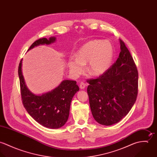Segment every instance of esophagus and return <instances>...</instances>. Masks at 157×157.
<instances>
[{"label": "esophagus", "instance_id": "obj_1", "mask_svg": "<svg viewBox=\"0 0 157 157\" xmlns=\"http://www.w3.org/2000/svg\"><path fill=\"white\" fill-rule=\"evenodd\" d=\"M85 83H83V82H81L80 83V88L81 89V90H83V89H85Z\"/></svg>", "mask_w": 157, "mask_h": 157}]
</instances>
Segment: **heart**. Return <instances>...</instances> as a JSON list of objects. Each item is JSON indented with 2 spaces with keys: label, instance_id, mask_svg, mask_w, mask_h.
<instances>
[{
  "label": "heart",
  "instance_id": "b5f03b06",
  "mask_svg": "<svg viewBox=\"0 0 157 157\" xmlns=\"http://www.w3.org/2000/svg\"><path fill=\"white\" fill-rule=\"evenodd\" d=\"M76 58H71L68 67L75 75L81 74L85 70L84 65L88 64V70L92 75H100L111 67L113 49L108 41L93 40L83 45L77 52Z\"/></svg>",
  "mask_w": 157,
  "mask_h": 157
}]
</instances>
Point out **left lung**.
I'll return each mask as SVG.
<instances>
[{"label": "left lung", "mask_w": 157, "mask_h": 157, "mask_svg": "<svg viewBox=\"0 0 157 157\" xmlns=\"http://www.w3.org/2000/svg\"><path fill=\"white\" fill-rule=\"evenodd\" d=\"M120 42L121 51L116 62L103 74L87 80L92 114L98 123L105 126L122 120L138 95L137 68L124 42Z\"/></svg>", "instance_id": "obj_1"}]
</instances>
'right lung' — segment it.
<instances>
[{
    "label": "right lung",
    "mask_w": 157,
    "mask_h": 157,
    "mask_svg": "<svg viewBox=\"0 0 157 157\" xmlns=\"http://www.w3.org/2000/svg\"><path fill=\"white\" fill-rule=\"evenodd\" d=\"M56 37L49 39L42 38L36 40L28 50L39 45L50 44ZM21 59L18 69L21 93L24 108L28 113L39 124L48 128L58 129L67 121L70 105L74 94L79 90L76 81L64 80L51 92L42 95L33 94L25 85L22 73Z\"/></svg>",
    "instance_id": "add662e5"
}]
</instances>
